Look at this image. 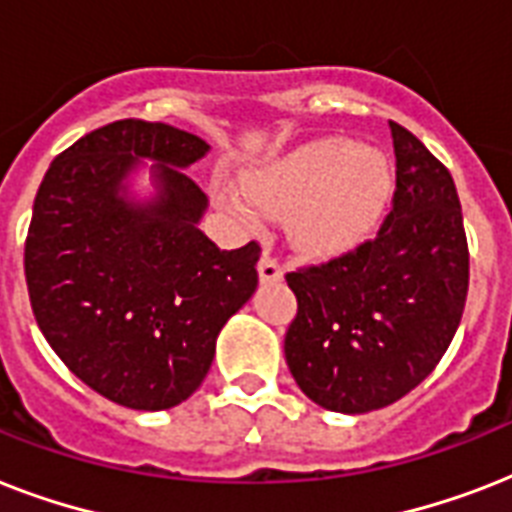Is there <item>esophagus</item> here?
Wrapping results in <instances>:
<instances>
[{
    "label": "esophagus",
    "mask_w": 512,
    "mask_h": 512,
    "mask_svg": "<svg viewBox=\"0 0 512 512\" xmlns=\"http://www.w3.org/2000/svg\"><path fill=\"white\" fill-rule=\"evenodd\" d=\"M257 271H260V281L263 284H276V281L284 279V268H281L276 257H271V252H263Z\"/></svg>",
    "instance_id": "34e87169"
}]
</instances>
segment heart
Here are the masks:
<instances>
[{"instance_id":"1","label":"heart","mask_w":512,"mask_h":512,"mask_svg":"<svg viewBox=\"0 0 512 512\" xmlns=\"http://www.w3.org/2000/svg\"><path fill=\"white\" fill-rule=\"evenodd\" d=\"M247 196L220 188L217 199L244 225L257 228L260 212L287 217L289 236L316 257L345 255L364 244L385 217L393 175L388 159L353 140L324 138L244 177Z\"/></svg>"}]
</instances>
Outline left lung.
<instances>
[{"label": "left lung", "mask_w": 512, "mask_h": 512, "mask_svg": "<svg viewBox=\"0 0 512 512\" xmlns=\"http://www.w3.org/2000/svg\"><path fill=\"white\" fill-rule=\"evenodd\" d=\"M393 209L372 241L287 273L297 316L284 337L289 372L329 412L393 404L428 377L460 327L468 239L444 164L401 124Z\"/></svg>", "instance_id": "left-lung-1"}]
</instances>
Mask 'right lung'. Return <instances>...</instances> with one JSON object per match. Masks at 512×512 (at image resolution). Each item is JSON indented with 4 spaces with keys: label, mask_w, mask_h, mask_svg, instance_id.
<instances>
[{
    "label": "right lung",
    "mask_w": 512,
    "mask_h": 512,
    "mask_svg": "<svg viewBox=\"0 0 512 512\" xmlns=\"http://www.w3.org/2000/svg\"><path fill=\"white\" fill-rule=\"evenodd\" d=\"M207 151L170 124L122 119L55 156L36 191L23 257L36 324L84 385L127 409L183 404L257 289L260 244L225 252L199 231L207 196L183 170ZM140 158L157 162L148 202L126 188Z\"/></svg>",
    "instance_id": "1"
}]
</instances>
